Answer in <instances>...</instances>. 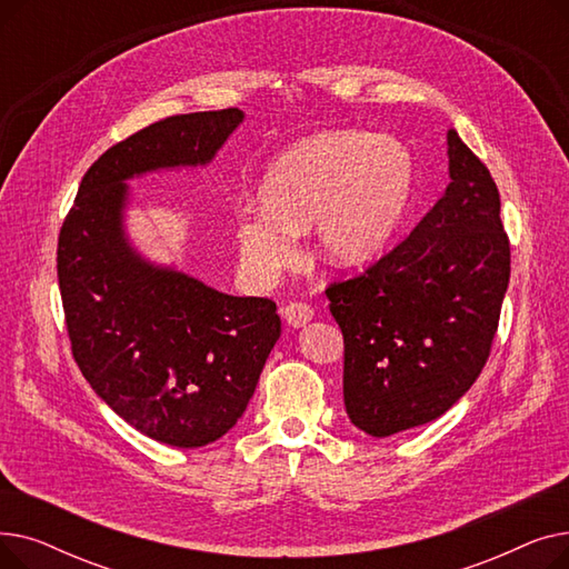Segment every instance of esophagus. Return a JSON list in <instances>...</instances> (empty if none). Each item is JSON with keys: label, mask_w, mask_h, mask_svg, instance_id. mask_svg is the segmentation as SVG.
<instances>
[{"label": "esophagus", "mask_w": 569, "mask_h": 569, "mask_svg": "<svg viewBox=\"0 0 569 569\" xmlns=\"http://www.w3.org/2000/svg\"><path fill=\"white\" fill-rule=\"evenodd\" d=\"M283 318L290 327H305L311 318H313V309L305 302H290L286 309H283Z\"/></svg>", "instance_id": "esophagus-1"}]
</instances>
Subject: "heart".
<instances>
[{
  "instance_id": "b5f03b06",
  "label": "heart",
  "mask_w": 569,
  "mask_h": 569,
  "mask_svg": "<svg viewBox=\"0 0 569 569\" xmlns=\"http://www.w3.org/2000/svg\"><path fill=\"white\" fill-rule=\"evenodd\" d=\"M415 187L408 149L390 136L318 131L264 170L256 202L237 217L244 274L272 283L295 260L292 232L309 230L313 253L335 267L376 258L397 234Z\"/></svg>"
}]
</instances>
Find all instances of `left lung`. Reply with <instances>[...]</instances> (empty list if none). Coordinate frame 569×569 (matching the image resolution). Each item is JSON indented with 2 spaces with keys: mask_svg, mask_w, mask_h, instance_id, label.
Instances as JSON below:
<instances>
[{
  "mask_svg": "<svg viewBox=\"0 0 569 569\" xmlns=\"http://www.w3.org/2000/svg\"><path fill=\"white\" fill-rule=\"evenodd\" d=\"M442 198L365 274L327 286L343 332L350 422L385 438L438 420L482 373L510 283V239L489 168L447 131Z\"/></svg>",
  "mask_w": 569,
  "mask_h": 569,
  "instance_id": "left-lung-1",
  "label": "left lung"
}]
</instances>
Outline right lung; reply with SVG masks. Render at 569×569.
<instances>
[{
  "label": "right lung",
  "mask_w": 569,
  "mask_h": 569,
  "mask_svg": "<svg viewBox=\"0 0 569 569\" xmlns=\"http://www.w3.org/2000/svg\"><path fill=\"white\" fill-rule=\"evenodd\" d=\"M239 108L174 114L112 144L82 177L59 230L57 279L76 362L136 431L202 447L244 415L281 337L277 305L234 297L142 258L124 230L129 179L207 166Z\"/></svg>",
  "instance_id": "obj_1"
}]
</instances>
